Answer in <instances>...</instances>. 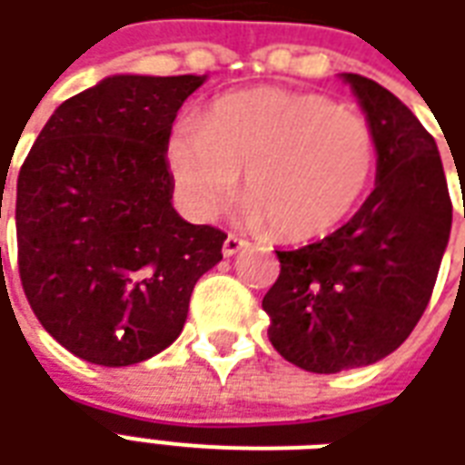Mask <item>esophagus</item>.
<instances>
[{
    "label": "esophagus",
    "mask_w": 465,
    "mask_h": 465,
    "mask_svg": "<svg viewBox=\"0 0 465 465\" xmlns=\"http://www.w3.org/2000/svg\"><path fill=\"white\" fill-rule=\"evenodd\" d=\"M245 245H248V242L242 238H238V235H227L225 242H223V255H225V258H232V255L240 252Z\"/></svg>",
    "instance_id": "1"
}]
</instances>
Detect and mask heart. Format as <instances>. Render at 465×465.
<instances>
[{"label": "heart", "instance_id": "obj_1", "mask_svg": "<svg viewBox=\"0 0 465 465\" xmlns=\"http://www.w3.org/2000/svg\"><path fill=\"white\" fill-rule=\"evenodd\" d=\"M164 157L190 217L213 220L245 173L250 225H272L280 240H311L361 205L378 144L363 114L325 94L260 87L217 97L200 124L174 122Z\"/></svg>", "mask_w": 465, "mask_h": 465}]
</instances>
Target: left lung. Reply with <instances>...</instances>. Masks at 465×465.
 <instances>
[{
	"label": "left lung",
	"mask_w": 465,
	"mask_h": 465,
	"mask_svg": "<svg viewBox=\"0 0 465 465\" xmlns=\"http://www.w3.org/2000/svg\"><path fill=\"white\" fill-rule=\"evenodd\" d=\"M343 77L373 127L375 190L328 238L275 250L280 275L262 298L272 348L311 373L371 365L406 341L430 301L453 220L430 133L378 82Z\"/></svg>",
	"instance_id": "obj_1"
}]
</instances>
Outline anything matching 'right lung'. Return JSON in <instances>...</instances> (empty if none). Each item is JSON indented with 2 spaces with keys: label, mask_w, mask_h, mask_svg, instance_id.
Listing matches in <instances>:
<instances>
[{
  "label": "right lung",
  "mask_w": 465,
  "mask_h": 465,
  "mask_svg": "<svg viewBox=\"0 0 465 465\" xmlns=\"http://www.w3.org/2000/svg\"><path fill=\"white\" fill-rule=\"evenodd\" d=\"M203 82L107 77L59 104L19 170L22 288L45 331L90 363L164 351L200 275L223 260V230L174 213L164 160L177 110Z\"/></svg>",
  "instance_id": "obj_1"
}]
</instances>
